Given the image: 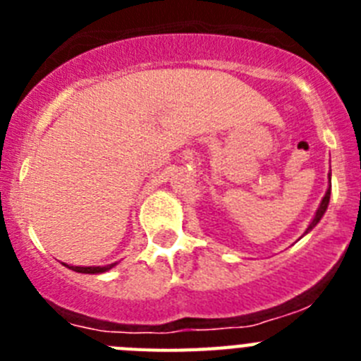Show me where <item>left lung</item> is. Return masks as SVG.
Masks as SVG:
<instances>
[{
  "label": "left lung",
  "instance_id": "obj_1",
  "mask_svg": "<svg viewBox=\"0 0 361 361\" xmlns=\"http://www.w3.org/2000/svg\"><path fill=\"white\" fill-rule=\"evenodd\" d=\"M329 183H331V173H329ZM329 199H331V184H329V188H327V191H325L324 199H322L320 206H318L317 213H314V216H312L311 224L307 226V229H305V233H304V235H307L309 231H312V228H314V226H317L318 222H320V220H322V216H324V213L327 212V206H329Z\"/></svg>",
  "mask_w": 361,
  "mask_h": 361
}]
</instances>
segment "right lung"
<instances>
[{"label":"right lung","mask_w":361,"mask_h":361,"mask_svg":"<svg viewBox=\"0 0 361 361\" xmlns=\"http://www.w3.org/2000/svg\"><path fill=\"white\" fill-rule=\"evenodd\" d=\"M117 262L114 264H108V266H88V267H82V266H68V264L63 262V266L68 267V269L75 271V273H86V275H97V273H106L110 271L111 267L116 266Z\"/></svg>","instance_id":"add662e5"}]
</instances>
